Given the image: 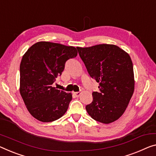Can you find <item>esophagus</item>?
Wrapping results in <instances>:
<instances>
[{"instance_id": "esophagus-1", "label": "esophagus", "mask_w": 156, "mask_h": 156, "mask_svg": "<svg viewBox=\"0 0 156 156\" xmlns=\"http://www.w3.org/2000/svg\"><path fill=\"white\" fill-rule=\"evenodd\" d=\"M74 94V95H75V97H76V98H78L79 96H80V95H81V93L80 92H75L73 93Z\"/></svg>"}]
</instances>
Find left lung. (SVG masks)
Masks as SVG:
<instances>
[{"label": "left lung", "mask_w": 156, "mask_h": 156, "mask_svg": "<svg viewBox=\"0 0 156 156\" xmlns=\"http://www.w3.org/2000/svg\"><path fill=\"white\" fill-rule=\"evenodd\" d=\"M90 77L99 82L93 102L86 106L91 118L108 124L126 109L135 87L133 62L129 55L113 44L76 47Z\"/></svg>", "instance_id": "left-lung-1"}]
</instances>
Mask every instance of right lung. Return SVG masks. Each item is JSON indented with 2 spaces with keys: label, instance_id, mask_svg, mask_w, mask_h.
<instances>
[{
  "label": "right lung",
  "instance_id": "add662e5",
  "mask_svg": "<svg viewBox=\"0 0 156 156\" xmlns=\"http://www.w3.org/2000/svg\"><path fill=\"white\" fill-rule=\"evenodd\" d=\"M77 56L74 47L39 42L23 55L20 64V93L26 108L42 122H51L66 113L72 94L53 87L66 61Z\"/></svg>",
  "mask_w": 156,
  "mask_h": 156
}]
</instances>
